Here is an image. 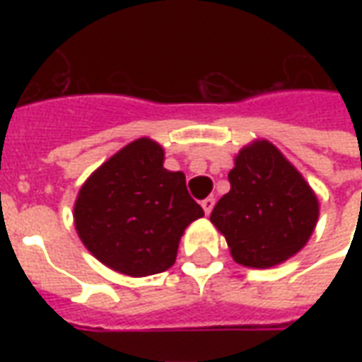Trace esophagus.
Wrapping results in <instances>:
<instances>
[{"mask_svg":"<svg viewBox=\"0 0 362 362\" xmlns=\"http://www.w3.org/2000/svg\"><path fill=\"white\" fill-rule=\"evenodd\" d=\"M213 205H215V197H205L204 202H202V207H204L205 215H209V213H211Z\"/></svg>","mask_w":362,"mask_h":362,"instance_id":"obj_1","label":"esophagus"}]
</instances>
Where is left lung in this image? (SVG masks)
<instances>
[{
    "label": "left lung",
    "mask_w": 362,
    "mask_h": 362,
    "mask_svg": "<svg viewBox=\"0 0 362 362\" xmlns=\"http://www.w3.org/2000/svg\"><path fill=\"white\" fill-rule=\"evenodd\" d=\"M230 192L211 211L230 256L246 267H273L308 243L320 204L303 174L273 143L246 145L228 173Z\"/></svg>",
    "instance_id": "8db88e82"
}]
</instances>
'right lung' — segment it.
I'll return each mask as SVG.
<instances>
[{"label":"right lung","mask_w":362,"mask_h":362,"mask_svg":"<svg viewBox=\"0 0 362 362\" xmlns=\"http://www.w3.org/2000/svg\"><path fill=\"white\" fill-rule=\"evenodd\" d=\"M163 163V147L141 137L112 155L79 189L77 235L114 272L132 277L166 272L186 227L204 217L184 173H170Z\"/></svg>","instance_id":"1"}]
</instances>
